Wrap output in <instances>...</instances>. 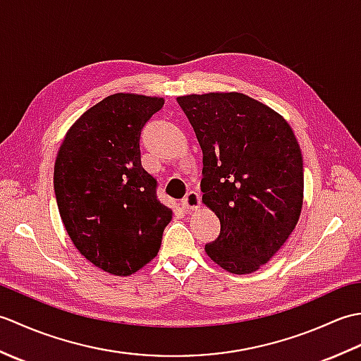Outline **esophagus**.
I'll use <instances>...</instances> for the list:
<instances>
[{"mask_svg":"<svg viewBox=\"0 0 361 361\" xmlns=\"http://www.w3.org/2000/svg\"><path fill=\"white\" fill-rule=\"evenodd\" d=\"M198 206H200V195H198L195 190L188 192L181 202V208L185 211H194L198 208Z\"/></svg>","mask_w":361,"mask_h":361,"instance_id":"34e87169","label":"esophagus"}]
</instances>
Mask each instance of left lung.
<instances>
[{
    "instance_id": "left-lung-1",
    "label": "left lung",
    "mask_w": 361,
    "mask_h": 361,
    "mask_svg": "<svg viewBox=\"0 0 361 361\" xmlns=\"http://www.w3.org/2000/svg\"><path fill=\"white\" fill-rule=\"evenodd\" d=\"M203 152L202 202L220 220L206 255L233 274L257 271L301 216L302 153L279 113L247 94L176 97Z\"/></svg>"
}]
</instances>
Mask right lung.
<instances>
[{"label": "right lung", "mask_w": 361, "mask_h": 361, "mask_svg": "<svg viewBox=\"0 0 361 361\" xmlns=\"http://www.w3.org/2000/svg\"><path fill=\"white\" fill-rule=\"evenodd\" d=\"M164 99L106 96L68 130L54 164L60 217L74 247L94 267L130 276L158 255L172 209L141 166V130Z\"/></svg>", "instance_id": "obj_1"}]
</instances>
